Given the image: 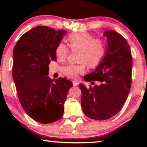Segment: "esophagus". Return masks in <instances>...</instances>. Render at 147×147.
Segmentation results:
<instances>
[{"instance_id":"1","label":"esophagus","mask_w":147,"mask_h":147,"mask_svg":"<svg viewBox=\"0 0 147 147\" xmlns=\"http://www.w3.org/2000/svg\"><path fill=\"white\" fill-rule=\"evenodd\" d=\"M73 86H76L78 85V82L77 81H75V80H73Z\"/></svg>"}]
</instances>
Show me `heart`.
<instances>
[{
    "label": "heart",
    "instance_id": "1",
    "mask_svg": "<svg viewBox=\"0 0 147 147\" xmlns=\"http://www.w3.org/2000/svg\"><path fill=\"white\" fill-rule=\"evenodd\" d=\"M68 43L72 51H80L79 61L86 63L91 67L100 63L106 53L105 44L100 39H94L92 35L86 32H77L68 37ZM69 54V49L65 45L59 43L56 47V55L59 61H64ZM85 71L84 63L70 64L62 69L68 78H76Z\"/></svg>",
    "mask_w": 147,
    "mask_h": 147
}]
</instances>
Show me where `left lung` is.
<instances>
[{
  "mask_svg": "<svg viewBox=\"0 0 147 147\" xmlns=\"http://www.w3.org/2000/svg\"><path fill=\"white\" fill-rule=\"evenodd\" d=\"M103 36L107 39L105 55L94 72L84 77L87 82L102 83L93 88L79 84L83 112L98 121L112 117L123 107L131 88L132 69L130 47L126 39L111 30L104 32Z\"/></svg>",
  "mask_w": 147,
  "mask_h": 147,
  "instance_id": "obj_1",
  "label": "left lung"
}]
</instances>
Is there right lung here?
Returning a JSON list of instances; mask_svg holds the SVG:
<instances>
[{"instance_id":"add662e5","label":"right lung","mask_w":147,"mask_h":147,"mask_svg":"<svg viewBox=\"0 0 147 147\" xmlns=\"http://www.w3.org/2000/svg\"><path fill=\"white\" fill-rule=\"evenodd\" d=\"M66 33L36 26L24 34L13 49L12 74L20 103L29 117L42 124L61 118L68 91L73 86L66 78L53 80L48 76L49 64L56 60V47Z\"/></svg>"}]
</instances>
